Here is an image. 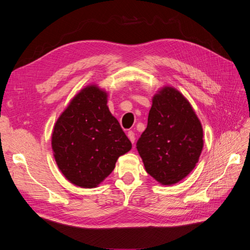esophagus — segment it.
<instances>
[{
    "mask_svg": "<svg viewBox=\"0 0 250 250\" xmlns=\"http://www.w3.org/2000/svg\"><path fill=\"white\" fill-rule=\"evenodd\" d=\"M127 137H128V139L130 140L131 143H134L135 138H134V132H133V131H128V132H127Z\"/></svg>",
    "mask_w": 250,
    "mask_h": 250,
    "instance_id": "1",
    "label": "esophagus"
}]
</instances>
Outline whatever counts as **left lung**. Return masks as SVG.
Instances as JSON below:
<instances>
[{
	"label": "left lung",
	"instance_id": "left-lung-1",
	"mask_svg": "<svg viewBox=\"0 0 250 250\" xmlns=\"http://www.w3.org/2000/svg\"><path fill=\"white\" fill-rule=\"evenodd\" d=\"M202 148V125L191 103L175 87L158 89L137 144L147 173L163 186L175 185L196 167Z\"/></svg>",
	"mask_w": 250,
	"mask_h": 250
}]
</instances>
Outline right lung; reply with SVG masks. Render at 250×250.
Returning <instances> with one entry per match:
<instances>
[{"mask_svg":"<svg viewBox=\"0 0 250 250\" xmlns=\"http://www.w3.org/2000/svg\"><path fill=\"white\" fill-rule=\"evenodd\" d=\"M108 93L95 83L80 89L57 119L51 145L58 169L71 184L97 188L131 143L107 106Z\"/></svg>","mask_w":250,"mask_h":250,"instance_id":"right-lung-1","label":"right lung"}]
</instances>
